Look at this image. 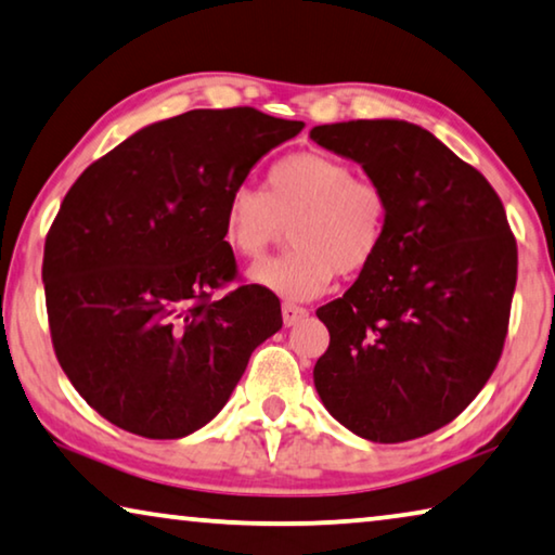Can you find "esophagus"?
<instances>
[{
  "label": "esophagus",
  "mask_w": 555,
  "mask_h": 555,
  "mask_svg": "<svg viewBox=\"0 0 555 555\" xmlns=\"http://www.w3.org/2000/svg\"><path fill=\"white\" fill-rule=\"evenodd\" d=\"M309 311L301 309V306H294V304H284L281 306V319H284V325H296L301 319H306Z\"/></svg>",
  "instance_id": "esophagus-1"
}]
</instances>
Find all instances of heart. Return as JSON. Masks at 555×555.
Returning <instances> with one entry per match:
<instances>
[{
    "label": "heart",
    "mask_w": 555,
    "mask_h": 555,
    "mask_svg": "<svg viewBox=\"0 0 555 555\" xmlns=\"http://www.w3.org/2000/svg\"><path fill=\"white\" fill-rule=\"evenodd\" d=\"M388 197L353 167L323 153H292L263 175L261 192L236 188L222 212V240L242 259H259L286 224L284 257L254 263L246 281L286 301H311L336 274L365 271L388 234Z\"/></svg>",
    "instance_id": "obj_1"
}]
</instances>
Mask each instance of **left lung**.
Wrapping results in <instances>:
<instances>
[{
  "mask_svg": "<svg viewBox=\"0 0 555 555\" xmlns=\"http://www.w3.org/2000/svg\"><path fill=\"white\" fill-rule=\"evenodd\" d=\"M311 140L363 167L390 207L375 261L315 311L331 333L315 390L358 437H425L477 398L504 348L516 286L504 205L479 170L415 122H331Z\"/></svg>",
  "mask_w": 555,
  "mask_h": 555,
  "instance_id": "8db88e82",
  "label": "left lung"
}]
</instances>
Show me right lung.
Masks as SVG:
<instances>
[{
  "label": "right lung",
  "mask_w": 555,
  "mask_h": 555,
  "mask_svg": "<svg viewBox=\"0 0 555 555\" xmlns=\"http://www.w3.org/2000/svg\"><path fill=\"white\" fill-rule=\"evenodd\" d=\"M301 128L257 108L188 111L140 128L68 190L41 279L59 363L101 417L147 439L197 433L281 328L274 294L209 292L236 274L227 197Z\"/></svg>",
  "instance_id": "right-lung-1"
}]
</instances>
